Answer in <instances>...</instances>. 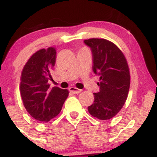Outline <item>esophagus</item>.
Instances as JSON below:
<instances>
[{
  "instance_id": "34e87169",
  "label": "esophagus",
  "mask_w": 157,
  "mask_h": 157,
  "mask_svg": "<svg viewBox=\"0 0 157 157\" xmlns=\"http://www.w3.org/2000/svg\"><path fill=\"white\" fill-rule=\"evenodd\" d=\"M81 91H82V90L77 89V88H76V87L69 88V91L73 94H79L80 92H81Z\"/></svg>"
}]
</instances>
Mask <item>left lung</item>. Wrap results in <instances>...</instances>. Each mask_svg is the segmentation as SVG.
I'll return each instance as SVG.
<instances>
[{"instance_id": "left-lung-1", "label": "left lung", "mask_w": 157, "mask_h": 157, "mask_svg": "<svg viewBox=\"0 0 157 157\" xmlns=\"http://www.w3.org/2000/svg\"><path fill=\"white\" fill-rule=\"evenodd\" d=\"M93 56V71L100 76V91L88 107L94 117L106 120L123 107L130 88V71L125 55L113 43L102 38L85 40Z\"/></svg>"}]
</instances>
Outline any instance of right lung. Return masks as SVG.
Returning a JSON list of instances; mask_svg holds the SVG:
<instances>
[{
    "label": "right lung",
    "mask_w": 157,
    "mask_h": 157,
    "mask_svg": "<svg viewBox=\"0 0 157 157\" xmlns=\"http://www.w3.org/2000/svg\"><path fill=\"white\" fill-rule=\"evenodd\" d=\"M55 47L40 49L31 56L23 68L21 95L29 113L39 122H48L59 114L68 96L67 89H50L51 71L55 65Z\"/></svg>",
    "instance_id": "1"
}]
</instances>
